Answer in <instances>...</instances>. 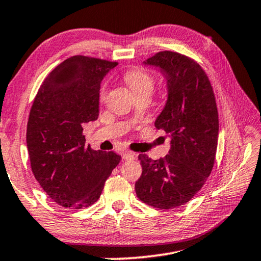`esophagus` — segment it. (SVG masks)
Masks as SVG:
<instances>
[{"label": "esophagus", "instance_id": "obj_1", "mask_svg": "<svg viewBox=\"0 0 261 261\" xmlns=\"http://www.w3.org/2000/svg\"><path fill=\"white\" fill-rule=\"evenodd\" d=\"M136 156H137V154H136V153H134V152H127V151H125V152H123L122 153V158H123V160H134Z\"/></svg>", "mask_w": 261, "mask_h": 261}]
</instances>
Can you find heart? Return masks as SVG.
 Instances as JSON below:
<instances>
[{"label": "heart", "mask_w": 261, "mask_h": 261, "mask_svg": "<svg viewBox=\"0 0 261 261\" xmlns=\"http://www.w3.org/2000/svg\"><path fill=\"white\" fill-rule=\"evenodd\" d=\"M124 80L130 87L132 93L136 95V97L142 96V95H147L150 96L153 89H154V75L151 72L146 71L142 67H134L127 69L124 74ZM107 86L103 85L100 89V101L103 102L107 97Z\"/></svg>", "instance_id": "obj_1"}]
</instances>
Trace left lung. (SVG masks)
<instances>
[{"label": "left lung", "instance_id": "8db88e82", "mask_svg": "<svg viewBox=\"0 0 261 261\" xmlns=\"http://www.w3.org/2000/svg\"><path fill=\"white\" fill-rule=\"evenodd\" d=\"M145 64L159 66L167 79L168 100L154 125L171 138V150L159 160L139 154L142 175L136 194L147 205L172 209L200 192L213 171L218 142L216 98L209 77L192 58L160 51Z\"/></svg>", "mask_w": 261, "mask_h": 261}]
</instances>
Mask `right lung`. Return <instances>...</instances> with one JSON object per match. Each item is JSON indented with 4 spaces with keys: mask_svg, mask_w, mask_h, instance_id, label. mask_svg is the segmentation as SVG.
Masks as SVG:
<instances>
[{
    "mask_svg": "<svg viewBox=\"0 0 261 261\" xmlns=\"http://www.w3.org/2000/svg\"><path fill=\"white\" fill-rule=\"evenodd\" d=\"M117 65L87 56L68 58L44 79L32 103L27 126L32 173L65 208L94 204L122 159L87 146L82 127L97 118L100 84Z\"/></svg>",
    "mask_w": 261,
    "mask_h": 261,
    "instance_id": "right-lung-1",
    "label": "right lung"
}]
</instances>
